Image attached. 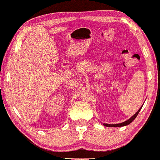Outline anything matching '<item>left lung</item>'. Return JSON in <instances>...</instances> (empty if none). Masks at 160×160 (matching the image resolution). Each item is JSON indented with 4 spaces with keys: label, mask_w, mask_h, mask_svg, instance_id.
I'll use <instances>...</instances> for the list:
<instances>
[{
    "label": "left lung",
    "mask_w": 160,
    "mask_h": 160,
    "mask_svg": "<svg viewBox=\"0 0 160 160\" xmlns=\"http://www.w3.org/2000/svg\"><path fill=\"white\" fill-rule=\"evenodd\" d=\"M143 106V105H142ZM142 106L140 108V109L136 113L134 114L132 117H130L128 120H127L126 121H125V122H120V123H117V124H108V123H103V125L104 126H107V127H122V126H127V125L130 124L131 123L132 121L135 120V118H136V117L138 116V113L140 112L141 108H142Z\"/></svg>",
    "instance_id": "8db88e82"
}]
</instances>
